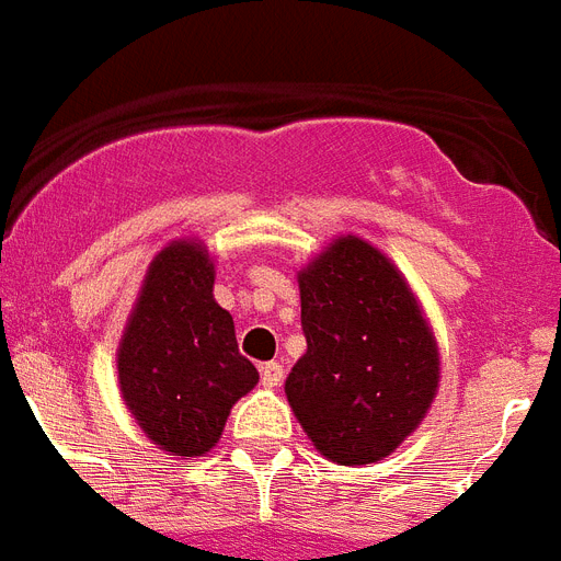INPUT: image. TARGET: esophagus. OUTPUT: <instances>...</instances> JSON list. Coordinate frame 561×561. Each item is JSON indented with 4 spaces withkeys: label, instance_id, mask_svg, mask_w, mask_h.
Here are the masks:
<instances>
[{
    "label": "esophagus",
    "instance_id": "34e87169",
    "mask_svg": "<svg viewBox=\"0 0 561 561\" xmlns=\"http://www.w3.org/2000/svg\"><path fill=\"white\" fill-rule=\"evenodd\" d=\"M260 382L266 385V388H277V385L284 382V365L280 362H266V365L260 367Z\"/></svg>",
    "mask_w": 561,
    "mask_h": 561
}]
</instances>
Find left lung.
Segmentation results:
<instances>
[{"label":"left lung","mask_w":561,"mask_h":561,"mask_svg":"<svg viewBox=\"0 0 561 561\" xmlns=\"http://www.w3.org/2000/svg\"><path fill=\"white\" fill-rule=\"evenodd\" d=\"M298 284L307 353L286 400L324 458L376 463L432 405L437 344L391 260L358 237L335 240Z\"/></svg>","instance_id":"obj_1"}]
</instances>
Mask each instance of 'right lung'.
I'll return each mask as SVG.
<instances>
[{"label":"right lung","instance_id":"1","mask_svg":"<svg viewBox=\"0 0 561 561\" xmlns=\"http://www.w3.org/2000/svg\"><path fill=\"white\" fill-rule=\"evenodd\" d=\"M124 402L164 451L196 458L219 440L228 411L257 385L234 318L214 301V263L173 243L150 263L118 351Z\"/></svg>","mask_w":561,"mask_h":561}]
</instances>
